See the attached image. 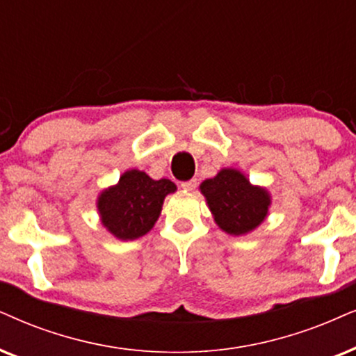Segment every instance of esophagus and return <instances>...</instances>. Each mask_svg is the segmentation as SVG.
<instances>
[{
    "label": "esophagus",
    "mask_w": 356,
    "mask_h": 356,
    "mask_svg": "<svg viewBox=\"0 0 356 356\" xmlns=\"http://www.w3.org/2000/svg\"><path fill=\"white\" fill-rule=\"evenodd\" d=\"M181 187L184 188V191H195V187H197V179H191V181L182 182Z\"/></svg>",
    "instance_id": "34e87169"
}]
</instances>
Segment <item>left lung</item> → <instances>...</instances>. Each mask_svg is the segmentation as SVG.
I'll return each instance as SVG.
<instances>
[{"instance_id": "8db88e82", "label": "left lung", "mask_w": 356, "mask_h": 356, "mask_svg": "<svg viewBox=\"0 0 356 356\" xmlns=\"http://www.w3.org/2000/svg\"><path fill=\"white\" fill-rule=\"evenodd\" d=\"M215 222L230 235L254 230L268 215L269 195L235 169H223L200 186Z\"/></svg>"}]
</instances>
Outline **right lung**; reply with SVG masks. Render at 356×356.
<instances>
[{
    "instance_id": "obj_1",
    "label": "right lung",
    "mask_w": 356,
    "mask_h": 356,
    "mask_svg": "<svg viewBox=\"0 0 356 356\" xmlns=\"http://www.w3.org/2000/svg\"><path fill=\"white\" fill-rule=\"evenodd\" d=\"M175 192L169 179L154 181L141 170H128L118 186L108 188L98 199L102 223L120 240L146 235L159 218L165 195Z\"/></svg>"
}]
</instances>
